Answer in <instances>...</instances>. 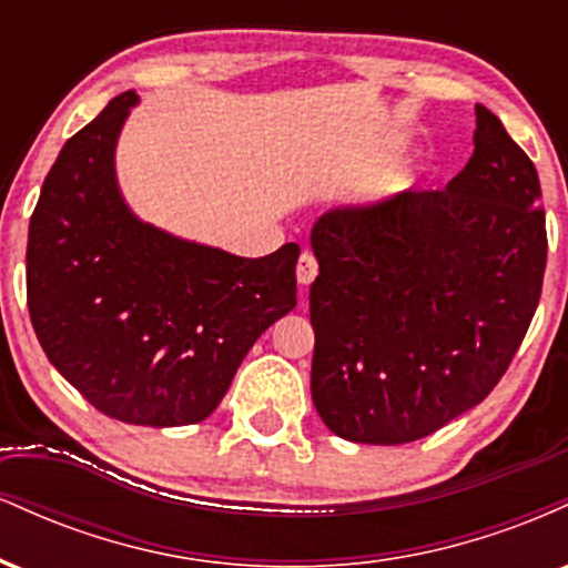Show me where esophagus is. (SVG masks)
I'll return each mask as SVG.
<instances>
[{
  "mask_svg": "<svg viewBox=\"0 0 568 568\" xmlns=\"http://www.w3.org/2000/svg\"><path fill=\"white\" fill-rule=\"evenodd\" d=\"M315 277H317V262H315V256L304 251L302 256H298V264H296V280H298V285H310Z\"/></svg>",
  "mask_w": 568,
  "mask_h": 568,
  "instance_id": "esophagus-1",
  "label": "esophagus"
}]
</instances>
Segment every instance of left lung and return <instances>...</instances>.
I'll use <instances>...</instances> for the list:
<instances>
[{
  "mask_svg": "<svg viewBox=\"0 0 568 568\" xmlns=\"http://www.w3.org/2000/svg\"><path fill=\"white\" fill-rule=\"evenodd\" d=\"M473 158L440 192L331 207L310 245L312 400L338 438L397 446L497 387L542 293L539 175L475 106Z\"/></svg>",
  "mask_w": 568,
  "mask_h": 568,
  "instance_id": "obj_1",
  "label": "left lung"
}]
</instances>
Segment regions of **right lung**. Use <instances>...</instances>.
I'll return each mask as SVG.
<instances>
[{"label":"right lung","mask_w":568,"mask_h":568,"mask_svg":"<svg viewBox=\"0 0 568 568\" xmlns=\"http://www.w3.org/2000/svg\"><path fill=\"white\" fill-rule=\"evenodd\" d=\"M135 90L63 143L29 224L31 325L58 374L101 414L141 427L197 425L240 363L296 306L298 245L243 258L135 216L116 141Z\"/></svg>","instance_id":"obj_1"}]
</instances>
